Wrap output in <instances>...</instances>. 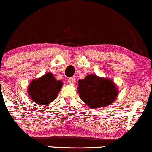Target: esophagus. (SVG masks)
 Listing matches in <instances>:
<instances>
[{"label":"esophagus","instance_id":"esophagus-1","mask_svg":"<svg viewBox=\"0 0 152 152\" xmlns=\"http://www.w3.org/2000/svg\"><path fill=\"white\" fill-rule=\"evenodd\" d=\"M68 82H69L70 84H74L75 83V79L74 78H68Z\"/></svg>","mask_w":152,"mask_h":152}]
</instances>
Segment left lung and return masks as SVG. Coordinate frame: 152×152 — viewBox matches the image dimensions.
Returning a JSON list of instances; mask_svg holds the SVG:
<instances>
[{
    "label": "left lung",
    "instance_id": "8db88e82",
    "mask_svg": "<svg viewBox=\"0 0 152 152\" xmlns=\"http://www.w3.org/2000/svg\"><path fill=\"white\" fill-rule=\"evenodd\" d=\"M80 99L89 108H102L114 103L118 95V88L109 78L88 74L78 81Z\"/></svg>",
    "mask_w": 152,
    "mask_h": 152
}]
</instances>
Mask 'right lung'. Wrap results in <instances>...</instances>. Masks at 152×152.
Returning a JSON list of instances; mask_svg holds the SVG:
<instances>
[{"label":"right lung","mask_w":152,"mask_h":152,"mask_svg":"<svg viewBox=\"0 0 152 152\" xmlns=\"http://www.w3.org/2000/svg\"><path fill=\"white\" fill-rule=\"evenodd\" d=\"M63 86V82L54 78L52 73L32 80L28 86V94L35 104L48 105L53 102Z\"/></svg>","instance_id":"1"}]
</instances>
